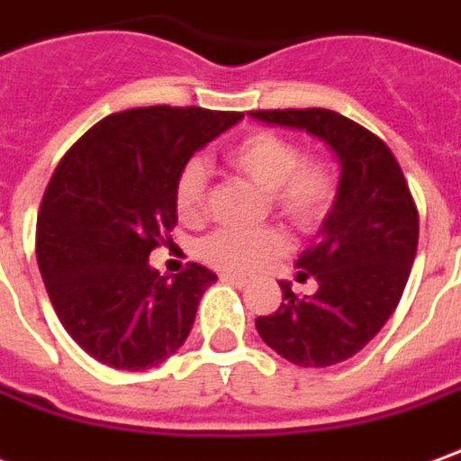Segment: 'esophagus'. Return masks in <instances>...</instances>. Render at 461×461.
Masks as SVG:
<instances>
[{
	"instance_id": "1",
	"label": "esophagus",
	"mask_w": 461,
	"mask_h": 461,
	"mask_svg": "<svg viewBox=\"0 0 461 461\" xmlns=\"http://www.w3.org/2000/svg\"><path fill=\"white\" fill-rule=\"evenodd\" d=\"M221 282H230V285H234V286H247L249 285V276H244V275H231V272H224V275H221Z\"/></svg>"
}]
</instances>
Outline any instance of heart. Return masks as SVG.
Segmentation results:
<instances>
[{"instance_id":"1","label":"heart","mask_w":461,"mask_h":461,"mask_svg":"<svg viewBox=\"0 0 461 461\" xmlns=\"http://www.w3.org/2000/svg\"><path fill=\"white\" fill-rule=\"evenodd\" d=\"M224 159L267 192L272 207L299 230L317 227L334 204L337 179L327 162L302 157L294 141L275 131H252L227 149ZM175 204L185 221H199L207 209V175L202 164H186L175 182ZM279 227L217 230L202 241L199 254L221 272H252L286 252Z\"/></svg>"}]
</instances>
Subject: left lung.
<instances>
[{
	"instance_id": "obj_1",
	"label": "left lung",
	"mask_w": 461,
	"mask_h": 461,
	"mask_svg": "<svg viewBox=\"0 0 461 461\" xmlns=\"http://www.w3.org/2000/svg\"><path fill=\"white\" fill-rule=\"evenodd\" d=\"M264 124L304 130L330 144L342 176L320 240L299 254V279L317 292L297 297L279 282L285 302L257 317V331L299 366L339 365L359 352L392 317L410 279L420 214L394 154L376 134L331 109L249 112Z\"/></svg>"
}]
</instances>
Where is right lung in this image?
<instances>
[{
  "label": "right lung",
  "mask_w": 461,
  "mask_h": 461,
  "mask_svg": "<svg viewBox=\"0 0 461 461\" xmlns=\"http://www.w3.org/2000/svg\"><path fill=\"white\" fill-rule=\"evenodd\" d=\"M241 117L127 109L96 122L57 164L37 217V262L64 330L96 362L141 372L189 337L217 275L189 262L169 279L149 252L172 241L175 182L189 157Z\"/></svg>",
  "instance_id": "right-lung-1"
}]
</instances>
